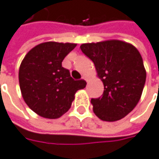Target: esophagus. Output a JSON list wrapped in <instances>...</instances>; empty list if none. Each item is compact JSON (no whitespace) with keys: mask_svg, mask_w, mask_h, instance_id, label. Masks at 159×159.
Here are the masks:
<instances>
[{"mask_svg":"<svg viewBox=\"0 0 159 159\" xmlns=\"http://www.w3.org/2000/svg\"><path fill=\"white\" fill-rule=\"evenodd\" d=\"M82 78H83L84 80H85V81H87V82H88V77H87V76H84H84H83Z\"/></svg>","mask_w":159,"mask_h":159,"instance_id":"obj_1","label":"esophagus"}]
</instances>
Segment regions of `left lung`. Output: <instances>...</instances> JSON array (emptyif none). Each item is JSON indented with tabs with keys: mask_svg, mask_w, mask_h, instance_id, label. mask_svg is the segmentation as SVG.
<instances>
[{
	"mask_svg": "<svg viewBox=\"0 0 159 159\" xmlns=\"http://www.w3.org/2000/svg\"><path fill=\"white\" fill-rule=\"evenodd\" d=\"M80 48L93 61L104 84L102 97L91 98L94 113L104 121H116L128 115L139 102L146 80L139 51L117 39L85 43Z\"/></svg>",
	"mask_w": 159,
	"mask_h": 159,
	"instance_id": "obj_1",
	"label": "left lung"
}]
</instances>
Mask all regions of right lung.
Returning <instances> with one entry per match:
<instances>
[{"label": "right lung", "instance_id": "right-lung-1", "mask_svg": "<svg viewBox=\"0 0 159 159\" xmlns=\"http://www.w3.org/2000/svg\"><path fill=\"white\" fill-rule=\"evenodd\" d=\"M76 44L49 41L30 49L22 61L18 78L22 97L38 115L58 119L69 111L75 94L86 83L75 81L61 62Z\"/></svg>", "mask_w": 159, "mask_h": 159}]
</instances>
